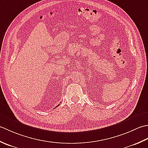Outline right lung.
<instances>
[{
	"label": "right lung",
	"mask_w": 148,
	"mask_h": 148,
	"mask_svg": "<svg viewBox=\"0 0 148 148\" xmlns=\"http://www.w3.org/2000/svg\"><path fill=\"white\" fill-rule=\"evenodd\" d=\"M59 105H57V106H59Z\"/></svg>",
	"instance_id": "1"
}]
</instances>
